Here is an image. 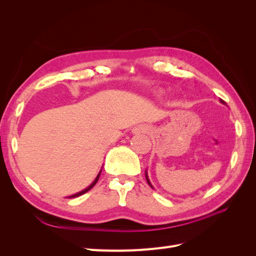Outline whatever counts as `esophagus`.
Segmentation results:
<instances>
[{
  "label": "esophagus",
  "instance_id": "esophagus-1",
  "mask_svg": "<svg viewBox=\"0 0 256 256\" xmlns=\"http://www.w3.org/2000/svg\"><path fill=\"white\" fill-rule=\"evenodd\" d=\"M148 130H150V128L147 126L138 125V126H136L132 129V134L138 136V134H145V132H148Z\"/></svg>",
  "mask_w": 256,
  "mask_h": 256
}]
</instances>
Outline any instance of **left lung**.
<instances>
[{
  "mask_svg": "<svg viewBox=\"0 0 256 256\" xmlns=\"http://www.w3.org/2000/svg\"><path fill=\"white\" fill-rule=\"evenodd\" d=\"M220 102H221L222 104H226V102H224V100H222V99H220ZM145 177H146V180H147V182H148V184L150 186V187H152V189H154V188L152 187V184L150 180V178H148V175H147V171H145Z\"/></svg>",
  "mask_w": 256,
  "mask_h": 256,
  "instance_id": "1",
  "label": "left lung"
}]
</instances>
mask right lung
I'll list each match as a JSON object with an SVG mask.
<instances>
[{
  "mask_svg": "<svg viewBox=\"0 0 256 256\" xmlns=\"http://www.w3.org/2000/svg\"><path fill=\"white\" fill-rule=\"evenodd\" d=\"M100 173H102V170H100V172L98 173V175L96 176V178H95V180L92 182L88 188H85L84 190H82V191H80V192H78V193H74V194H72V196H67V198H76V196H82V194H84V193H86L88 191H90L92 187H94V186L96 184V182H98V180H99V177H100Z\"/></svg>",
  "mask_w": 256,
  "mask_h": 256,
  "instance_id": "1",
  "label": "right lung"
}]
</instances>
